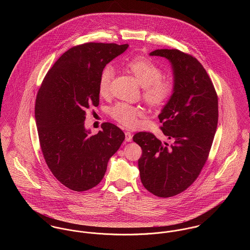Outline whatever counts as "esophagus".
I'll return each mask as SVG.
<instances>
[{
    "instance_id": "1",
    "label": "esophagus",
    "mask_w": 250,
    "mask_h": 250,
    "mask_svg": "<svg viewBox=\"0 0 250 250\" xmlns=\"http://www.w3.org/2000/svg\"><path fill=\"white\" fill-rule=\"evenodd\" d=\"M125 141L128 142V143H131V142L133 141V135H132V133H130V132H126V133H125Z\"/></svg>"
}]
</instances>
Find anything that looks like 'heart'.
I'll return each instance as SVG.
<instances>
[{"mask_svg": "<svg viewBox=\"0 0 250 250\" xmlns=\"http://www.w3.org/2000/svg\"><path fill=\"white\" fill-rule=\"evenodd\" d=\"M126 66L143 86V95L148 103L153 106H160L168 100L173 90L172 83L162 79L163 71L155 62L147 58L137 57L128 61ZM113 75L114 69L110 65L106 66L101 72L98 83L100 95L107 96L108 94ZM109 113L119 123L134 127L138 123V118L143 115V110L140 107L120 102L110 107Z\"/></svg>", "mask_w": 250, "mask_h": 250, "instance_id": "b5f03b06", "label": "heart"}]
</instances>
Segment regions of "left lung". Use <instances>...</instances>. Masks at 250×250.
Listing matches in <instances>:
<instances>
[{
	"label": "left lung",
	"instance_id": "1",
	"mask_svg": "<svg viewBox=\"0 0 250 250\" xmlns=\"http://www.w3.org/2000/svg\"><path fill=\"white\" fill-rule=\"evenodd\" d=\"M149 56L165 58L171 65L173 90L159 119L172 143L147 132L133 140L143 149L139 169L144 188L159 197H170L188 188L207 161L217 127V96L195 58L175 49H158Z\"/></svg>",
	"mask_w": 250,
	"mask_h": 250
}]
</instances>
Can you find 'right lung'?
Masks as SVG:
<instances>
[{"mask_svg":"<svg viewBox=\"0 0 250 250\" xmlns=\"http://www.w3.org/2000/svg\"><path fill=\"white\" fill-rule=\"evenodd\" d=\"M128 47L93 42L73 47L48 71L37 93L35 115L44 159L54 176L73 190L97 186L125 139L108 122L91 136L84 120L86 108L99 105L101 72Z\"/></svg>","mask_w":250,"mask_h":250,"instance_id":"add662e5","label":"right lung"}]
</instances>
